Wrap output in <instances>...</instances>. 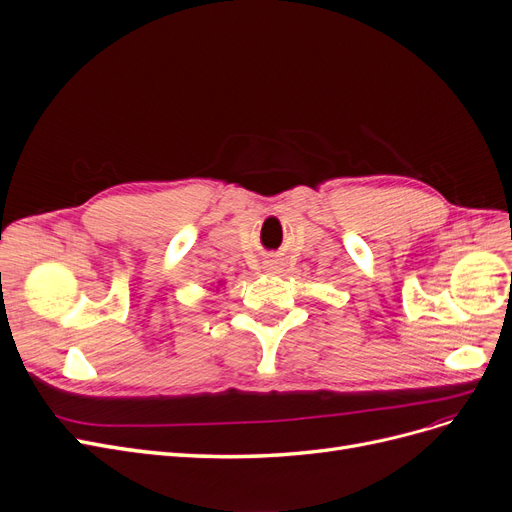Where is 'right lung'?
I'll return each mask as SVG.
<instances>
[{
  "label": "right lung",
  "instance_id": "right-lung-1",
  "mask_svg": "<svg viewBox=\"0 0 512 512\" xmlns=\"http://www.w3.org/2000/svg\"><path fill=\"white\" fill-rule=\"evenodd\" d=\"M221 285H223V282H221ZM217 289H219V287H217Z\"/></svg>",
  "mask_w": 512,
  "mask_h": 512
}]
</instances>
